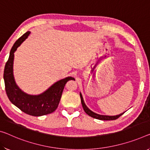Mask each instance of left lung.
Wrapping results in <instances>:
<instances>
[{
    "label": "left lung",
    "instance_id": "obj_1",
    "mask_svg": "<svg viewBox=\"0 0 150 150\" xmlns=\"http://www.w3.org/2000/svg\"><path fill=\"white\" fill-rule=\"evenodd\" d=\"M80 98H81V103H82V107L83 109H84V110L85 111V112L87 115H88L89 116H91L92 117H93L94 119H99V120H105V121H109V120H115V119H118L119 117L121 116L122 115H123L124 112L123 113H121L119 115H113V116H110V115H100V114H97L96 113V112H94L93 111H92V110L88 109V107L85 104L84 101V99H83L82 97V95L81 93H80Z\"/></svg>",
    "mask_w": 150,
    "mask_h": 150
}]
</instances>
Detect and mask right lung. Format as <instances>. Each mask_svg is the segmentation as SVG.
<instances>
[{
    "label": "right lung",
    "mask_w": 150,
    "mask_h": 150,
    "mask_svg": "<svg viewBox=\"0 0 150 150\" xmlns=\"http://www.w3.org/2000/svg\"><path fill=\"white\" fill-rule=\"evenodd\" d=\"M31 32L27 31L14 43L11 48L4 70V80L8 98L14 105L25 113L40 117L52 113L59 105L62 92L68 80H75L68 76L53 84L45 91L38 95L29 94L21 89L15 82L13 74L14 53L18 47L28 38Z\"/></svg>",
    "instance_id": "obj_1"
}]
</instances>
